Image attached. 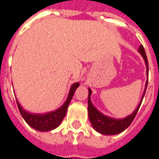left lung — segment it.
Here are the masks:
<instances>
[{
  "label": "left lung",
  "instance_id": "8db88e82",
  "mask_svg": "<svg viewBox=\"0 0 159 159\" xmlns=\"http://www.w3.org/2000/svg\"><path fill=\"white\" fill-rule=\"evenodd\" d=\"M138 52H140L142 58L144 59V61L146 63L147 66V81L145 86V90H144L142 97L140 99V101L138 104L136 109L132 113L127 116L124 118H113V117H108L107 115H104L101 113L100 111L97 110L96 107H93V105L91 102V93L92 90L89 88V100H88V111H89V117L91 124L94 129L100 134H105V135H113V134H117L122 133L123 131L126 129L129 126L131 123L133 122L134 118L136 116L138 110L140 107V104L142 102L144 95L146 93L147 89V83H148V62H147V58L145 49L143 46L140 45L138 49Z\"/></svg>",
  "mask_w": 159,
  "mask_h": 159
}]
</instances>
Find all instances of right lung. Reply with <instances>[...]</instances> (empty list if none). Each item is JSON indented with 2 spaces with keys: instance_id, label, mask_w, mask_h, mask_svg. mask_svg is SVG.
Wrapping results in <instances>:
<instances>
[{
  "instance_id": "1",
  "label": "right lung",
  "mask_w": 159,
  "mask_h": 159,
  "mask_svg": "<svg viewBox=\"0 0 159 159\" xmlns=\"http://www.w3.org/2000/svg\"><path fill=\"white\" fill-rule=\"evenodd\" d=\"M79 83H73L70 87V89L66 102L55 111L46 112V113L42 114L29 112L20 106L18 100H16L21 116L30 126L36 130H38L41 132H47V131L54 129L57 127L59 126V124L61 123L64 117H66L68 106L72 99L73 94L75 93L76 89L79 87Z\"/></svg>"
}]
</instances>
